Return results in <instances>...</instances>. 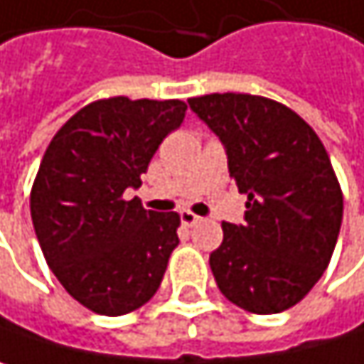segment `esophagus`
Masks as SVG:
<instances>
[{
  "label": "esophagus",
  "instance_id": "1",
  "mask_svg": "<svg viewBox=\"0 0 364 364\" xmlns=\"http://www.w3.org/2000/svg\"><path fill=\"white\" fill-rule=\"evenodd\" d=\"M198 222H200V218H198V215H194L192 211H183V213H181V224L188 226V228L196 226Z\"/></svg>",
  "mask_w": 364,
  "mask_h": 364
}]
</instances>
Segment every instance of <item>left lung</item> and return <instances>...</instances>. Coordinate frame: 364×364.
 I'll return each mask as SVG.
<instances>
[{
	"label": "left lung",
	"mask_w": 364,
	"mask_h": 364,
	"mask_svg": "<svg viewBox=\"0 0 364 364\" xmlns=\"http://www.w3.org/2000/svg\"><path fill=\"white\" fill-rule=\"evenodd\" d=\"M188 104L222 140L228 172L247 194L245 222H224L209 258L218 288L245 311H286L318 284L339 237L343 196L328 153L275 100L211 93Z\"/></svg>",
	"instance_id": "8db88e82"
}]
</instances>
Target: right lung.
<instances>
[{
    "instance_id": "add662e5",
    "label": "right lung",
    "mask_w": 364,
    "mask_h": 364,
    "mask_svg": "<svg viewBox=\"0 0 364 364\" xmlns=\"http://www.w3.org/2000/svg\"><path fill=\"white\" fill-rule=\"evenodd\" d=\"M181 100H97L50 140L31 188V222L46 264L87 309L123 316L159 288L178 245L176 213L142 209L140 188L161 140L186 119Z\"/></svg>"
}]
</instances>
